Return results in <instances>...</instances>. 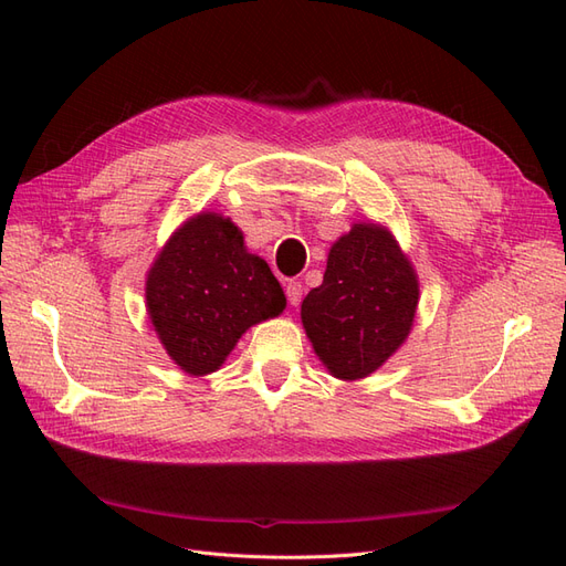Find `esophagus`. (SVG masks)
I'll return each instance as SVG.
<instances>
[{"label":"esophagus","mask_w":566,"mask_h":566,"mask_svg":"<svg viewBox=\"0 0 566 566\" xmlns=\"http://www.w3.org/2000/svg\"><path fill=\"white\" fill-rule=\"evenodd\" d=\"M302 295H304V285L300 281H287L285 283V297H287L290 304L297 306L302 302Z\"/></svg>","instance_id":"obj_1"}]
</instances>
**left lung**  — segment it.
I'll return each mask as SVG.
<instances>
[{
	"label": "left lung",
	"mask_w": 566,
	"mask_h": 566,
	"mask_svg": "<svg viewBox=\"0 0 566 566\" xmlns=\"http://www.w3.org/2000/svg\"><path fill=\"white\" fill-rule=\"evenodd\" d=\"M416 306V273L397 241L356 224L331 248L323 283L302 302V323L335 378L358 380L399 349Z\"/></svg>",
	"instance_id": "left-lung-1"
}]
</instances>
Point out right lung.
<instances>
[{
    "mask_svg": "<svg viewBox=\"0 0 566 566\" xmlns=\"http://www.w3.org/2000/svg\"><path fill=\"white\" fill-rule=\"evenodd\" d=\"M153 325L181 370H217L250 325L279 316L283 287L231 219L200 214L169 238L146 283Z\"/></svg>",
    "mask_w": 566,
    "mask_h": 566,
    "instance_id": "right-lung-1",
    "label": "right lung"
}]
</instances>
